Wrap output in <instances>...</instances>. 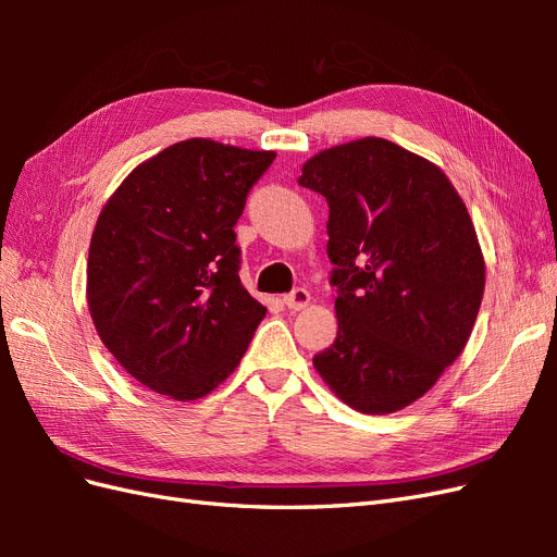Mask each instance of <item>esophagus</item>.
<instances>
[{
  "mask_svg": "<svg viewBox=\"0 0 557 557\" xmlns=\"http://www.w3.org/2000/svg\"><path fill=\"white\" fill-rule=\"evenodd\" d=\"M309 301H311V295H309V290H305V288H297V290H293L290 295L283 297V305L288 307L290 311L307 309Z\"/></svg>",
  "mask_w": 557,
  "mask_h": 557,
  "instance_id": "1",
  "label": "esophagus"
}]
</instances>
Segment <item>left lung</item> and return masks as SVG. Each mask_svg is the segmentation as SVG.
<instances>
[{
  "instance_id": "left-lung-1",
  "label": "left lung",
  "mask_w": 557,
  "mask_h": 557,
  "mask_svg": "<svg viewBox=\"0 0 557 557\" xmlns=\"http://www.w3.org/2000/svg\"><path fill=\"white\" fill-rule=\"evenodd\" d=\"M299 185L327 199L339 332L313 358L360 413L423 397L474 330L485 260L462 197L434 162L387 139L320 150Z\"/></svg>"
}]
</instances>
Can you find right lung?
Segmentation results:
<instances>
[{
    "mask_svg": "<svg viewBox=\"0 0 557 557\" xmlns=\"http://www.w3.org/2000/svg\"><path fill=\"white\" fill-rule=\"evenodd\" d=\"M274 158L185 139L134 166L102 207L88 252L90 318L150 391L199 399L242 362L267 307L242 285L234 225Z\"/></svg>",
    "mask_w": 557,
    "mask_h": 557,
    "instance_id": "1",
    "label": "right lung"
}]
</instances>
